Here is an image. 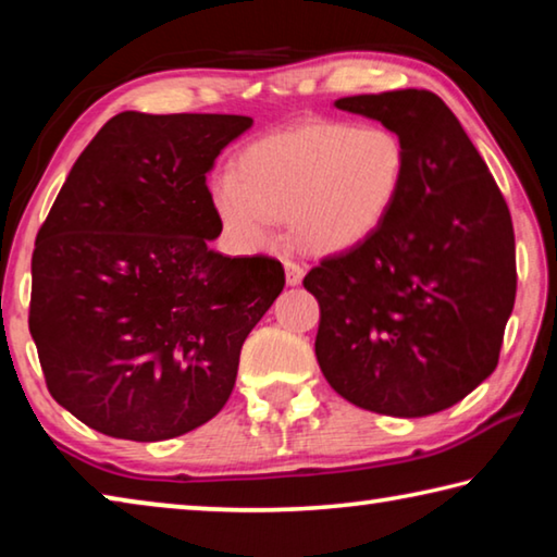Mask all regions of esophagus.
I'll use <instances>...</instances> for the list:
<instances>
[{
  "mask_svg": "<svg viewBox=\"0 0 557 557\" xmlns=\"http://www.w3.org/2000/svg\"><path fill=\"white\" fill-rule=\"evenodd\" d=\"M285 275H287V285L297 287L301 277H305V268H301L299 262H295V260H287L285 262Z\"/></svg>",
  "mask_w": 557,
  "mask_h": 557,
  "instance_id": "1",
  "label": "esophagus"
}]
</instances>
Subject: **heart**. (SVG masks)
Here are the masks:
<instances>
[{
    "label": "heart",
    "instance_id": "obj_1",
    "mask_svg": "<svg viewBox=\"0 0 557 557\" xmlns=\"http://www.w3.org/2000/svg\"><path fill=\"white\" fill-rule=\"evenodd\" d=\"M408 152L388 127L307 122L252 143L233 178L211 186L225 233L265 245L272 221H287L299 248L314 256L354 250L381 231L398 203Z\"/></svg>",
    "mask_w": 557,
    "mask_h": 557
}]
</instances>
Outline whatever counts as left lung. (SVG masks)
I'll list each match as a JSON object with an SVG mask.
<instances>
[{
	"label": "left lung",
	"instance_id": "8db88e82",
	"mask_svg": "<svg viewBox=\"0 0 557 557\" xmlns=\"http://www.w3.org/2000/svg\"><path fill=\"white\" fill-rule=\"evenodd\" d=\"M403 139L408 176L381 231L324 258L317 361L358 408L425 418L494 373L516 301L513 223L488 166L430 90L336 100Z\"/></svg>",
	"mask_w": 557,
	"mask_h": 557
}]
</instances>
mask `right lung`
<instances>
[{
    "label": "right lung",
    "mask_w": 557,
    "mask_h": 557,
    "mask_svg": "<svg viewBox=\"0 0 557 557\" xmlns=\"http://www.w3.org/2000/svg\"><path fill=\"white\" fill-rule=\"evenodd\" d=\"M245 115L120 112L75 159L36 235L29 332L53 400L102 435L159 442L231 398L280 260L209 248L206 174Z\"/></svg>",
    "instance_id": "add662e5"
}]
</instances>
